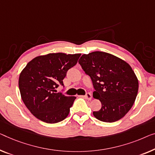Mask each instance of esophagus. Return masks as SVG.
<instances>
[{"mask_svg":"<svg viewBox=\"0 0 155 155\" xmlns=\"http://www.w3.org/2000/svg\"><path fill=\"white\" fill-rule=\"evenodd\" d=\"M85 98L87 100H92V94L91 93H87L85 95Z\"/></svg>","mask_w":155,"mask_h":155,"instance_id":"34e87169","label":"esophagus"}]
</instances>
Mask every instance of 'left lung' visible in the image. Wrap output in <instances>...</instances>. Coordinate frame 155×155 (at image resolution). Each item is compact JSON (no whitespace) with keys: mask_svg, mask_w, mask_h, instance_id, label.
Wrapping results in <instances>:
<instances>
[{"mask_svg":"<svg viewBox=\"0 0 155 155\" xmlns=\"http://www.w3.org/2000/svg\"><path fill=\"white\" fill-rule=\"evenodd\" d=\"M78 63L91 77L95 91L93 97L101 108L94 111L99 120H119L131 109L137 98L138 80L131 66L120 58L102 51L84 54Z\"/></svg>","mask_w":155,"mask_h":155,"instance_id":"8db88e82","label":"left lung"}]
</instances>
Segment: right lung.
I'll use <instances>...</instances> for the list:
<instances>
[{
	"mask_svg": "<svg viewBox=\"0 0 155 155\" xmlns=\"http://www.w3.org/2000/svg\"><path fill=\"white\" fill-rule=\"evenodd\" d=\"M81 54L54 53L39 55L23 69L18 78L21 97L32 114L47 123H57L65 119L75 97L57 93L58 84L67 72L77 63Z\"/></svg>",
	"mask_w": 155,
	"mask_h": 155,
	"instance_id": "right-lung-1",
	"label": "right lung"
}]
</instances>
